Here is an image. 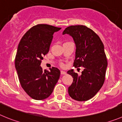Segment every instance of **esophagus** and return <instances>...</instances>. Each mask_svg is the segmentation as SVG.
I'll list each match as a JSON object with an SVG mask.
<instances>
[{
  "mask_svg": "<svg viewBox=\"0 0 122 122\" xmlns=\"http://www.w3.org/2000/svg\"><path fill=\"white\" fill-rule=\"evenodd\" d=\"M66 72L64 71H61V75H66Z\"/></svg>",
  "mask_w": 122,
  "mask_h": 122,
  "instance_id": "34e87169",
  "label": "esophagus"
}]
</instances>
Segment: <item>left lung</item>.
Returning <instances> with one entry per match:
<instances>
[{
  "label": "left lung",
  "mask_w": 122,
  "mask_h": 122,
  "mask_svg": "<svg viewBox=\"0 0 122 122\" xmlns=\"http://www.w3.org/2000/svg\"><path fill=\"white\" fill-rule=\"evenodd\" d=\"M66 34L73 37L76 44L73 66L84 67L81 76L72 69L67 71L73 78L68 92L76 101H87L94 97L104 83L108 65L104 46L98 35L84 25L67 27L62 33Z\"/></svg>",
  "instance_id": "8db88e82"
}]
</instances>
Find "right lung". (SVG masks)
Instances as JSON below:
<instances>
[{"instance_id":"obj_1","label":"right lung","mask_w":122,"mask_h":122,"mask_svg":"<svg viewBox=\"0 0 122 122\" xmlns=\"http://www.w3.org/2000/svg\"><path fill=\"white\" fill-rule=\"evenodd\" d=\"M60 29L45 24L35 25L26 32L18 46L15 67L21 87L34 99L47 98L60 78L58 69L43 71L40 64L49 51L53 34Z\"/></svg>"}]
</instances>
